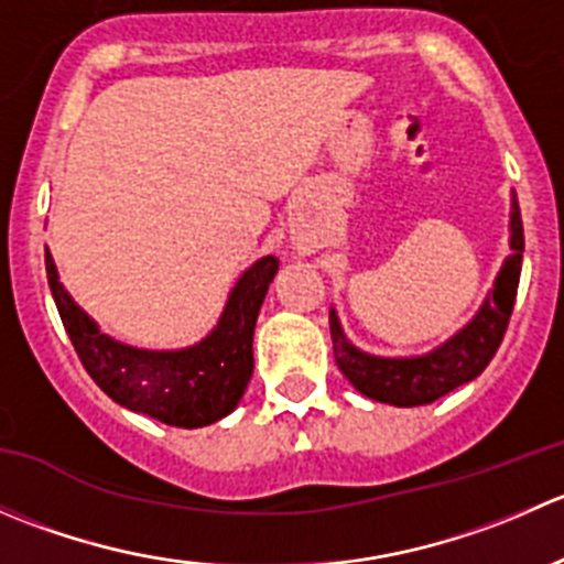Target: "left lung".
I'll return each instance as SVG.
<instances>
[{
  "mask_svg": "<svg viewBox=\"0 0 564 564\" xmlns=\"http://www.w3.org/2000/svg\"><path fill=\"white\" fill-rule=\"evenodd\" d=\"M510 248L513 256L505 261L497 278L494 294L486 300L475 322L466 324L458 335H453L445 346L425 357L412 360H384L355 349L340 333L335 311H329V333H333V355L340 373L355 384L362 395L373 401L392 403V406H420L442 398L445 392L460 388L480 377L482 368L497 355L499 344L513 314L516 292L521 278V256H524V226H521L519 202H513L510 213Z\"/></svg>",
  "mask_w": 564,
  "mask_h": 564,
  "instance_id": "1",
  "label": "left lung"
}]
</instances>
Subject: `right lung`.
I'll use <instances>...</instances> for the list:
<instances>
[{"label":"right lung","instance_id":"right-lung-1","mask_svg":"<svg viewBox=\"0 0 564 564\" xmlns=\"http://www.w3.org/2000/svg\"><path fill=\"white\" fill-rule=\"evenodd\" d=\"M281 261L264 256L240 278L218 327L182 351H144L117 344L62 289L51 253L45 275L78 360L100 390L130 412L176 429H202L240 403L253 373V327Z\"/></svg>","mask_w":564,"mask_h":564}]
</instances>
